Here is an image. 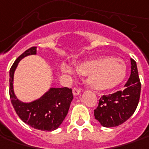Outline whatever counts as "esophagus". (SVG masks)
Returning <instances> with one entry per match:
<instances>
[{
    "mask_svg": "<svg viewBox=\"0 0 149 149\" xmlns=\"http://www.w3.org/2000/svg\"><path fill=\"white\" fill-rule=\"evenodd\" d=\"M72 92H73V94H74L75 95H79L80 92H81V89L78 88V87H74V88L72 89Z\"/></svg>",
    "mask_w": 149,
    "mask_h": 149,
    "instance_id": "obj_1",
    "label": "esophagus"
}]
</instances>
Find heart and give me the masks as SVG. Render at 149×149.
<instances>
[{
    "instance_id": "b5f03b06",
    "label": "heart",
    "mask_w": 149,
    "mask_h": 149,
    "mask_svg": "<svg viewBox=\"0 0 149 149\" xmlns=\"http://www.w3.org/2000/svg\"><path fill=\"white\" fill-rule=\"evenodd\" d=\"M61 69L66 73L72 72V69L67 65H63ZM77 70L80 74L87 76V85L95 91L110 90L116 87L122 82L126 75L124 63L110 57H100L81 63Z\"/></svg>"
}]
</instances>
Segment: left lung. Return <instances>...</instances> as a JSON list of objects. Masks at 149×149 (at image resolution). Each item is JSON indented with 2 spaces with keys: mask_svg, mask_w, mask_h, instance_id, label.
<instances>
[{
  "mask_svg": "<svg viewBox=\"0 0 149 149\" xmlns=\"http://www.w3.org/2000/svg\"><path fill=\"white\" fill-rule=\"evenodd\" d=\"M141 92V82L136 62L131 59V73L125 89L102 95L94 110L95 119L104 127H116L130 118L138 106Z\"/></svg>",
  "mask_w": 149,
  "mask_h": 149,
  "instance_id": "8db88e82",
  "label": "left lung"
}]
</instances>
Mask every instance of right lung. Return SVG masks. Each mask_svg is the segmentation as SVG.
Instances as JSON below:
<instances>
[{
    "instance_id": "1",
    "label": "right lung",
    "mask_w": 149,
    "mask_h": 149,
    "mask_svg": "<svg viewBox=\"0 0 149 149\" xmlns=\"http://www.w3.org/2000/svg\"><path fill=\"white\" fill-rule=\"evenodd\" d=\"M32 54H36V47L24 52L10 68L9 90L10 101L16 114L25 124L39 130H54L58 128L68 115L71 101L73 99L72 91L68 87L51 88L39 100L30 103L19 101L14 93V72L19 62Z\"/></svg>"
}]
</instances>
